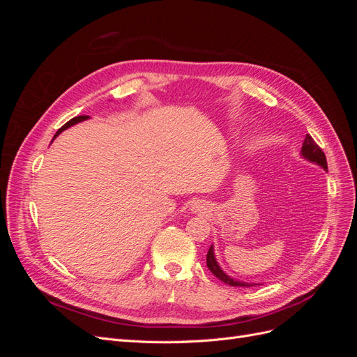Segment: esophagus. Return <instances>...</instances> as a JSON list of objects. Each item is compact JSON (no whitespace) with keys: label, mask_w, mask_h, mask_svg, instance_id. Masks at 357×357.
<instances>
[{"label":"esophagus","mask_w":357,"mask_h":357,"mask_svg":"<svg viewBox=\"0 0 357 357\" xmlns=\"http://www.w3.org/2000/svg\"><path fill=\"white\" fill-rule=\"evenodd\" d=\"M190 210H192V213H207L208 205L202 201H197L190 205Z\"/></svg>","instance_id":"obj_1"}]
</instances>
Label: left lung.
I'll return each mask as SVG.
<instances>
[{
  "instance_id": "obj_1",
  "label": "left lung",
  "mask_w": 357,
  "mask_h": 357,
  "mask_svg": "<svg viewBox=\"0 0 357 357\" xmlns=\"http://www.w3.org/2000/svg\"><path fill=\"white\" fill-rule=\"evenodd\" d=\"M301 155H302V158H305L307 160L312 162V164H317V165L321 167L323 169H328V162H326L325 153H323V150L316 144V142L311 138L310 134L305 135L304 143H302ZM207 266H208L210 271L220 280V282H223V283H226V284L234 286V287H252V286H256L255 283L238 282V280H234V278L229 277L228 274H225V273L222 271V268L219 266L218 261H215L213 245L208 248V253H207Z\"/></svg>"
}]
</instances>
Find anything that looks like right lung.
<instances>
[{"instance_id": "right-lung-1", "label": "right lung", "mask_w": 357, "mask_h": 357, "mask_svg": "<svg viewBox=\"0 0 357 357\" xmlns=\"http://www.w3.org/2000/svg\"><path fill=\"white\" fill-rule=\"evenodd\" d=\"M86 119H88V116H75V117H73L71 121H68L61 129H58V132L55 134V137H53V138H56L62 131H66L67 128H70V126H73V125H75V123H79V122H82V121H86Z\"/></svg>"}]
</instances>
